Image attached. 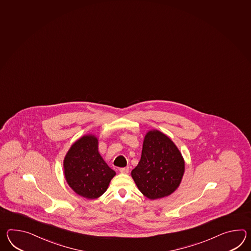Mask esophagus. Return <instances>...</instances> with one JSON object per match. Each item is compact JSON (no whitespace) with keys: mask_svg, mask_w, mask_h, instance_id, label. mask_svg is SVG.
<instances>
[{"mask_svg":"<svg viewBox=\"0 0 251 251\" xmlns=\"http://www.w3.org/2000/svg\"><path fill=\"white\" fill-rule=\"evenodd\" d=\"M128 167H122V168H120V172L122 174H128Z\"/></svg>","mask_w":251,"mask_h":251,"instance_id":"esophagus-1","label":"esophagus"}]
</instances>
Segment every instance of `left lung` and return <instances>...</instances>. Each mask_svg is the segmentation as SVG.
Masks as SVG:
<instances>
[{
  "mask_svg": "<svg viewBox=\"0 0 251 251\" xmlns=\"http://www.w3.org/2000/svg\"><path fill=\"white\" fill-rule=\"evenodd\" d=\"M184 173L181 152L167 135L153 129L146 134L141 157L131 176L139 191L151 200L173 194Z\"/></svg>",
  "mask_w": 251,
  "mask_h": 251,
  "instance_id": "left-lung-1",
  "label": "left lung"
}]
</instances>
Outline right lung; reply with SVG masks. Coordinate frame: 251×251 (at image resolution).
Here are the masks:
<instances>
[{"mask_svg":"<svg viewBox=\"0 0 251 251\" xmlns=\"http://www.w3.org/2000/svg\"><path fill=\"white\" fill-rule=\"evenodd\" d=\"M64 173L68 185L86 199L103 195L116 175L100 156L98 139L91 134L71 146L64 159Z\"/></svg>","mask_w":251,"mask_h":251,"instance_id":"obj_1","label":"right lung"}]
</instances>
